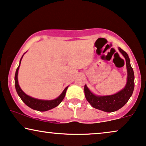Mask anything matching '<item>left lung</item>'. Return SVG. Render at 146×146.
<instances>
[{"label": "left lung", "instance_id": "left-lung-1", "mask_svg": "<svg viewBox=\"0 0 146 146\" xmlns=\"http://www.w3.org/2000/svg\"><path fill=\"white\" fill-rule=\"evenodd\" d=\"M118 50L126 60L127 68V82L126 86L118 92L111 95L98 96L93 94L86 85L84 86L86 99L94 108L105 112H113L122 108L127 103L132 96L135 86V76L133 68L131 67L130 59L126 52L120 47Z\"/></svg>", "mask_w": 146, "mask_h": 146}]
</instances>
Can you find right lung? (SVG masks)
Wrapping results in <instances>:
<instances>
[{
	"instance_id": "add662e5",
	"label": "right lung",
	"mask_w": 146,
	"mask_h": 146,
	"mask_svg": "<svg viewBox=\"0 0 146 146\" xmlns=\"http://www.w3.org/2000/svg\"><path fill=\"white\" fill-rule=\"evenodd\" d=\"M24 55H23L22 56V58H21L20 60V64H19L18 67L17 68L16 71H15V89H16L17 94H18L19 96H20V99H22V101L24 102L27 106H29V108L33 109V110H36V111H47V110H52V109L57 107L58 105L62 101V100L64 99V96H65V94H66V90H67L68 86L66 87L65 88H64V90L62 91V92L61 93L60 95L58 96L56 99H53V100H42V99H35V98L31 97V96L27 95V94L23 92V90L21 89V88L20 87V86H19V84H18L17 75H18V71H19V68H20L21 61H22V59Z\"/></svg>"
}]
</instances>
